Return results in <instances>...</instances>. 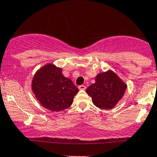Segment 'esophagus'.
<instances>
[{
	"label": "esophagus",
	"instance_id": "34e87169",
	"mask_svg": "<svg viewBox=\"0 0 157 157\" xmlns=\"http://www.w3.org/2000/svg\"><path fill=\"white\" fill-rule=\"evenodd\" d=\"M79 90H86V86H84V85H81V86H79Z\"/></svg>",
	"mask_w": 157,
	"mask_h": 157
}]
</instances>
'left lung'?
Listing matches in <instances>:
<instances>
[{
  "label": "left lung",
  "mask_w": 157,
  "mask_h": 157,
  "mask_svg": "<svg viewBox=\"0 0 157 157\" xmlns=\"http://www.w3.org/2000/svg\"><path fill=\"white\" fill-rule=\"evenodd\" d=\"M127 84L112 70L99 73L95 83L86 89V93L96 107L102 109H113L124 96Z\"/></svg>",
  "instance_id": "obj_1"
}]
</instances>
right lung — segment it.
Returning <instances> with one entry per match:
<instances>
[{
  "label": "right lung",
  "mask_w": 157,
  "mask_h": 157,
  "mask_svg": "<svg viewBox=\"0 0 157 157\" xmlns=\"http://www.w3.org/2000/svg\"><path fill=\"white\" fill-rule=\"evenodd\" d=\"M31 86L41 105L53 112L69 108L79 92L72 80L63 75L62 69L51 63L36 71Z\"/></svg>",
  "instance_id": "1"
}]
</instances>
